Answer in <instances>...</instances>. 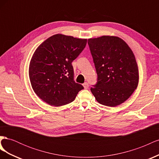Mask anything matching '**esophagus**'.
I'll use <instances>...</instances> for the list:
<instances>
[{"label": "esophagus", "mask_w": 159, "mask_h": 159, "mask_svg": "<svg viewBox=\"0 0 159 159\" xmlns=\"http://www.w3.org/2000/svg\"><path fill=\"white\" fill-rule=\"evenodd\" d=\"M83 86H84V88L85 89H88V88H89V84H88V83H87V82H85V83L83 84Z\"/></svg>", "instance_id": "1"}]
</instances>
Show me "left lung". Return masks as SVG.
<instances>
[{
	"label": "left lung",
	"instance_id": "left-lung-1",
	"mask_svg": "<svg viewBox=\"0 0 159 159\" xmlns=\"http://www.w3.org/2000/svg\"><path fill=\"white\" fill-rule=\"evenodd\" d=\"M88 43L98 74L91 93L100 104L117 106L137 88L139 70L133 52L117 36L89 38Z\"/></svg>",
	"mask_w": 159,
	"mask_h": 159
}]
</instances>
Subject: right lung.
I'll return each instance as SVG.
<instances>
[{"instance_id": "1", "label": "right lung", "mask_w": 159, "mask_h": 159, "mask_svg": "<svg viewBox=\"0 0 159 159\" xmlns=\"http://www.w3.org/2000/svg\"><path fill=\"white\" fill-rule=\"evenodd\" d=\"M87 39L61 34L53 35L37 48L29 65V78L35 93L48 104L60 107L75 99L84 89L74 80L73 61Z\"/></svg>"}]
</instances>
